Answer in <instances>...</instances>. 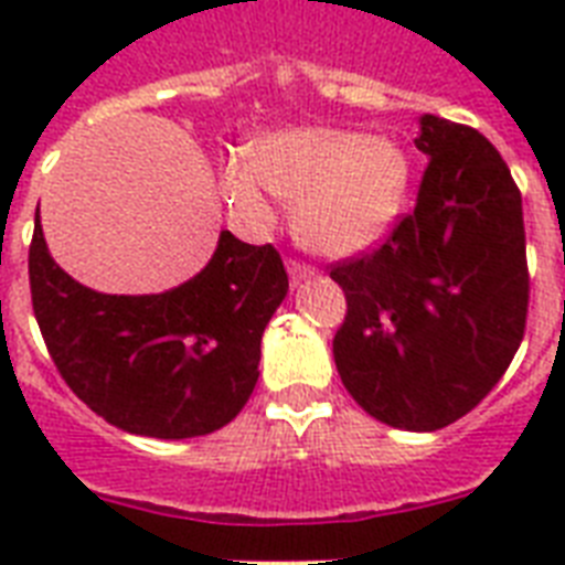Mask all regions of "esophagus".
<instances>
[{
  "label": "esophagus",
  "instance_id": "esophagus-1",
  "mask_svg": "<svg viewBox=\"0 0 565 565\" xmlns=\"http://www.w3.org/2000/svg\"><path fill=\"white\" fill-rule=\"evenodd\" d=\"M287 273H290L292 284H299L313 275V266L305 264V260H299V257H287Z\"/></svg>",
  "mask_w": 565,
  "mask_h": 565
}]
</instances>
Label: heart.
<instances>
[{"label": "heart", "mask_w": 565, "mask_h": 565, "mask_svg": "<svg viewBox=\"0 0 565 565\" xmlns=\"http://www.w3.org/2000/svg\"><path fill=\"white\" fill-rule=\"evenodd\" d=\"M222 193L252 222L273 220L270 190L296 204L299 237L326 255H352L384 234L411 184V161L390 137L340 128H305L269 137L255 149V167L231 161Z\"/></svg>", "instance_id": "1"}]
</instances>
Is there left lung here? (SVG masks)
<instances>
[{
    "label": "left lung",
    "mask_w": 565,
    "mask_h": 565,
    "mask_svg": "<svg viewBox=\"0 0 565 565\" xmlns=\"http://www.w3.org/2000/svg\"><path fill=\"white\" fill-rule=\"evenodd\" d=\"M416 207L381 246L331 266L345 292L334 363L375 419L439 430L478 407L525 337L522 193L499 149L425 114Z\"/></svg>",
    "instance_id": "obj_1"
}]
</instances>
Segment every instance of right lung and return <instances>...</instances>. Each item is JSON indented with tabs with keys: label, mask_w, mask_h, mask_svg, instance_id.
Listing matches in <instances>:
<instances>
[{
	"label": "right lung",
	"mask_w": 565,
	"mask_h": 565,
	"mask_svg": "<svg viewBox=\"0 0 565 565\" xmlns=\"http://www.w3.org/2000/svg\"><path fill=\"white\" fill-rule=\"evenodd\" d=\"M31 305L66 386L110 425L158 439L228 425L257 384L260 337L287 296L273 243L222 231L202 273L158 296H108L52 260L34 216Z\"/></svg>",
	"instance_id": "right-lung-1"
}]
</instances>
